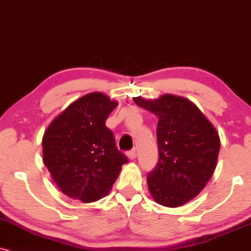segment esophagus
<instances>
[{"label": "esophagus", "mask_w": 251, "mask_h": 251, "mask_svg": "<svg viewBox=\"0 0 251 251\" xmlns=\"http://www.w3.org/2000/svg\"><path fill=\"white\" fill-rule=\"evenodd\" d=\"M126 156H128L129 159H135L136 158V149H132L126 152Z\"/></svg>", "instance_id": "esophagus-1"}]
</instances>
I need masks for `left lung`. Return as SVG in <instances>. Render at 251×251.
Masks as SVG:
<instances>
[{
    "label": "left lung",
    "instance_id": "left-lung-1",
    "mask_svg": "<svg viewBox=\"0 0 251 251\" xmlns=\"http://www.w3.org/2000/svg\"><path fill=\"white\" fill-rule=\"evenodd\" d=\"M135 103L158 117V162L148 173V186L156 202L178 207L193 199L212 177L220 138L196 104L164 94L156 100L134 98Z\"/></svg>",
    "mask_w": 251,
    "mask_h": 251
}]
</instances>
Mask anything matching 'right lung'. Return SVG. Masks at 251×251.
I'll use <instances>...</instances> for the list:
<instances>
[{"label":"right lung","instance_id":"obj_1","mask_svg":"<svg viewBox=\"0 0 251 251\" xmlns=\"http://www.w3.org/2000/svg\"><path fill=\"white\" fill-rule=\"evenodd\" d=\"M117 106L102 93L71 103L46 129L43 158L63 193L82 202L104 197L128 157L117 149L106 120Z\"/></svg>","mask_w":251,"mask_h":251}]
</instances>
